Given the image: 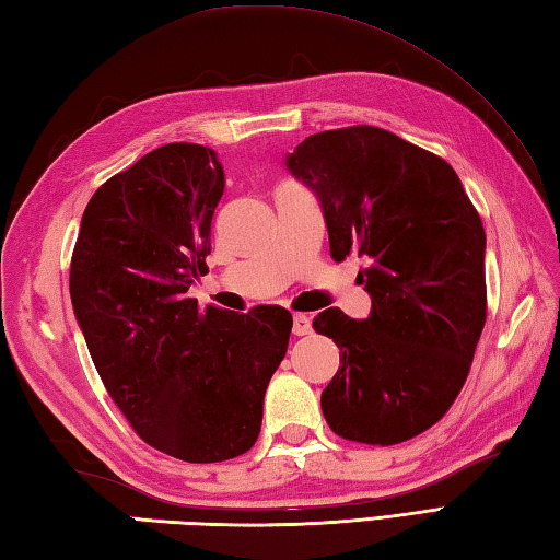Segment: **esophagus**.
I'll return each mask as SVG.
<instances>
[{
	"mask_svg": "<svg viewBox=\"0 0 560 560\" xmlns=\"http://www.w3.org/2000/svg\"><path fill=\"white\" fill-rule=\"evenodd\" d=\"M313 331V319L307 317V315H293V335L295 337H305V335H311Z\"/></svg>",
	"mask_w": 560,
	"mask_h": 560,
	"instance_id": "1",
	"label": "esophagus"
}]
</instances>
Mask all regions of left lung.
Instances as JSON below:
<instances>
[{"mask_svg":"<svg viewBox=\"0 0 560 560\" xmlns=\"http://www.w3.org/2000/svg\"><path fill=\"white\" fill-rule=\"evenodd\" d=\"M323 209L329 255L365 257L371 315L313 327L339 347L323 392L337 435L395 445L443 419L486 323V233L452 165L380 127L329 129L287 156Z\"/></svg>","mask_w":560,"mask_h":560,"instance_id":"left-lung-1","label":"left lung"}]
</instances>
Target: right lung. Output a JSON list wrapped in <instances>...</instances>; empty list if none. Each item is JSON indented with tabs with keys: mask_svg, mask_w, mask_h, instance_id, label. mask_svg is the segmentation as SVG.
<instances>
[{
	"mask_svg": "<svg viewBox=\"0 0 560 560\" xmlns=\"http://www.w3.org/2000/svg\"><path fill=\"white\" fill-rule=\"evenodd\" d=\"M225 187L217 151L165 144L91 197L69 293L93 365L135 431L165 455L207 464L255 445L293 317L187 299L211 253Z\"/></svg>",
	"mask_w": 560,
	"mask_h": 560,
	"instance_id": "add662e5",
	"label": "right lung"
}]
</instances>
